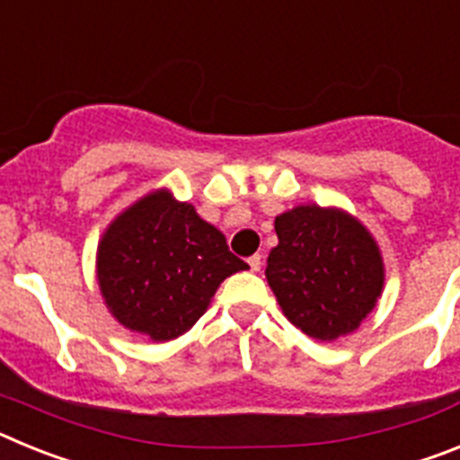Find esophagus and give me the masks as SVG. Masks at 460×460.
<instances>
[{
	"label": "esophagus",
	"mask_w": 460,
	"mask_h": 460,
	"mask_svg": "<svg viewBox=\"0 0 460 460\" xmlns=\"http://www.w3.org/2000/svg\"><path fill=\"white\" fill-rule=\"evenodd\" d=\"M249 267L251 271H260V267H262V255H251Z\"/></svg>",
	"instance_id": "obj_1"
}]
</instances>
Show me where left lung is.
I'll return each instance as SVG.
<instances>
[{
    "instance_id": "left-lung-1",
    "label": "left lung",
    "mask_w": 460,
    "mask_h": 460,
    "mask_svg": "<svg viewBox=\"0 0 460 460\" xmlns=\"http://www.w3.org/2000/svg\"><path fill=\"white\" fill-rule=\"evenodd\" d=\"M265 276L292 324L318 341L350 334L380 296L385 271L367 227L339 209L295 207L276 217Z\"/></svg>"
}]
</instances>
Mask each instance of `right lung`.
Returning <instances> with one entry per match:
<instances>
[{
    "label": "right lung",
    "mask_w": 460,
    "mask_h": 460,
    "mask_svg": "<svg viewBox=\"0 0 460 460\" xmlns=\"http://www.w3.org/2000/svg\"><path fill=\"white\" fill-rule=\"evenodd\" d=\"M249 265L193 205L168 190L142 198L115 218L99 243V286L126 329L154 341L184 334L223 280Z\"/></svg>",
    "instance_id": "right-lung-1"
}]
</instances>
